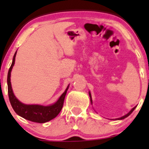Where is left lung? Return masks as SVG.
<instances>
[{
    "label": "left lung",
    "instance_id": "8db88e82",
    "mask_svg": "<svg viewBox=\"0 0 149 149\" xmlns=\"http://www.w3.org/2000/svg\"><path fill=\"white\" fill-rule=\"evenodd\" d=\"M88 94H89V97H90V101H91V104H92V103H93V102H92V99H91V92H90V91H88ZM136 107H133V109H130V112H129L128 113L126 114V115H125L124 116L121 117V118H117V119H115V120H123V119H125V118H127V117H128L129 115H130V114H131L132 112H133V110H134V109H136Z\"/></svg>",
    "mask_w": 149,
    "mask_h": 149
}]
</instances>
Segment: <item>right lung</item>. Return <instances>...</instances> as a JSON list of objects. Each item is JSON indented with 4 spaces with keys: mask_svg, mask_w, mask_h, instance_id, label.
I'll use <instances>...</instances> for the list:
<instances>
[{
    "mask_svg": "<svg viewBox=\"0 0 149 149\" xmlns=\"http://www.w3.org/2000/svg\"><path fill=\"white\" fill-rule=\"evenodd\" d=\"M16 52L17 51H16L14 55H13V61H12L11 65L8 70V77H7L8 97H9L10 104H11L13 110L18 115L21 116L22 118H24L27 120L34 122V123H44L54 119L55 118H56L57 115L60 113L62 109L69 85L67 86L65 91L61 94L59 99L52 104L44 106V105L40 104H26L21 102L13 94L11 83H10V73H11L13 65H14Z\"/></svg>",
    "mask_w": 149,
    "mask_h": 149,
    "instance_id": "right-lung-1",
    "label": "right lung"
}]
</instances>
